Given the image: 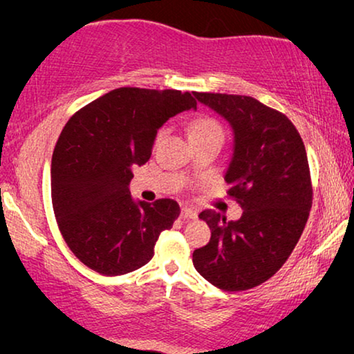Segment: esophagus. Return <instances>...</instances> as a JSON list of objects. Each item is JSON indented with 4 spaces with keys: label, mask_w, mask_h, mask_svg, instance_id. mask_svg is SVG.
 I'll list each match as a JSON object with an SVG mask.
<instances>
[{
    "label": "esophagus",
    "mask_w": 354,
    "mask_h": 354,
    "mask_svg": "<svg viewBox=\"0 0 354 354\" xmlns=\"http://www.w3.org/2000/svg\"><path fill=\"white\" fill-rule=\"evenodd\" d=\"M180 217H182V219H196L198 212L195 209H192V207L183 206L182 211H180Z\"/></svg>",
    "instance_id": "esophagus-1"
}]
</instances>
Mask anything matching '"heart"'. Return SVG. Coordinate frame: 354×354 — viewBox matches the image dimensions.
Here are the masks:
<instances>
[{
  "label": "heart",
  "mask_w": 354,
  "mask_h": 354,
  "mask_svg": "<svg viewBox=\"0 0 354 354\" xmlns=\"http://www.w3.org/2000/svg\"><path fill=\"white\" fill-rule=\"evenodd\" d=\"M164 132L159 133L161 137ZM188 135L190 138H201V137H211V135H224L222 133V127L211 118H198L192 120L190 127H188Z\"/></svg>",
  "instance_id": "obj_1"
}]
</instances>
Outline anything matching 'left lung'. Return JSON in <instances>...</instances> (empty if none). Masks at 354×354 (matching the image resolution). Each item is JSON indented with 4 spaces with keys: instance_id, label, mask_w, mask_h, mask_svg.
Segmentation results:
<instances>
[{
    "instance_id": "8db88e82",
    "label": "left lung",
    "mask_w": 354,
    "mask_h": 354,
    "mask_svg": "<svg viewBox=\"0 0 354 354\" xmlns=\"http://www.w3.org/2000/svg\"><path fill=\"white\" fill-rule=\"evenodd\" d=\"M193 95L230 125L224 178L243 209L239 221L200 212L211 240L193 251V266L214 287L241 292L272 277L303 234L313 205L306 149L287 115L251 96Z\"/></svg>"
}]
</instances>
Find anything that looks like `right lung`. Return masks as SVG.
Instances as JSON below:
<instances>
[{
    "label": "right lung",
    "instance_id": "1",
    "mask_svg": "<svg viewBox=\"0 0 354 354\" xmlns=\"http://www.w3.org/2000/svg\"><path fill=\"white\" fill-rule=\"evenodd\" d=\"M196 109L188 91L122 86L106 93L62 129L51 159L53 209L72 253L103 275H122L153 258L162 230L180 214L174 200L130 195L132 167L151 156L169 118Z\"/></svg>",
    "mask_w": 354,
    "mask_h": 354
}]
</instances>
